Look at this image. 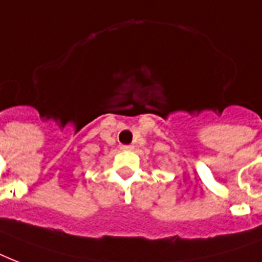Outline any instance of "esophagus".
I'll list each match as a JSON object with an SVG mask.
<instances>
[{
    "label": "esophagus",
    "instance_id": "esophagus-1",
    "mask_svg": "<svg viewBox=\"0 0 262 262\" xmlns=\"http://www.w3.org/2000/svg\"><path fill=\"white\" fill-rule=\"evenodd\" d=\"M133 146H121V150H131Z\"/></svg>",
    "mask_w": 262,
    "mask_h": 262
}]
</instances>
